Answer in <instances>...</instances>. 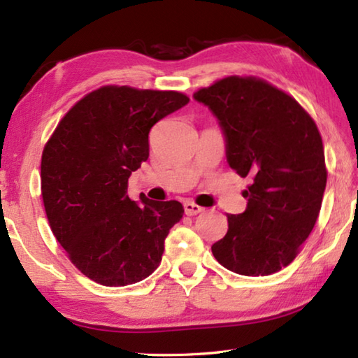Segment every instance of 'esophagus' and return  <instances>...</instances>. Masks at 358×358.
I'll return each mask as SVG.
<instances>
[{
    "mask_svg": "<svg viewBox=\"0 0 358 358\" xmlns=\"http://www.w3.org/2000/svg\"><path fill=\"white\" fill-rule=\"evenodd\" d=\"M185 212H186V215L192 217V215H196V214H200V212H203V208L199 206V204L192 203V201H186L185 203Z\"/></svg>",
    "mask_w": 358,
    "mask_h": 358,
    "instance_id": "34e87169",
    "label": "esophagus"
}]
</instances>
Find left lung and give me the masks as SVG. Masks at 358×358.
<instances>
[{"mask_svg":"<svg viewBox=\"0 0 358 358\" xmlns=\"http://www.w3.org/2000/svg\"><path fill=\"white\" fill-rule=\"evenodd\" d=\"M218 121L226 158L252 177L243 214L212 245L226 269L271 275L291 263L317 222L326 187L322 136L292 96L263 80L227 77L194 94Z\"/></svg>","mask_w":358,"mask_h":358,"instance_id":"left-lung-1","label":"left lung"}]
</instances>
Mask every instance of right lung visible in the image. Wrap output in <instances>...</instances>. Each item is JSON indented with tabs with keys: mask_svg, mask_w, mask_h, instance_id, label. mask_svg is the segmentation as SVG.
<instances>
[{
	"mask_svg": "<svg viewBox=\"0 0 358 358\" xmlns=\"http://www.w3.org/2000/svg\"><path fill=\"white\" fill-rule=\"evenodd\" d=\"M189 103L173 90L104 86L59 121L41 158V195L50 229L71 262L104 286L154 272L181 203L127 195L131 173L149 158V132Z\"/></svg>",
	"mask_w": 358,
	"mask_h": 358,
	"instance_id": "right-lung-1",
	"label": "right lung"
}]
</instances>
